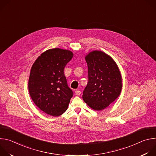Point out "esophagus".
<instances>
[{
	"instance_id": "esophagus-1",
	"label": "esophagus",
	"mask_w": 156,
	"mask_h": 156,
	"mask_svg": "<svg viewBox=\"0 0 156 156\" xmlns=\"http://www.w3.org/2000/svg\"><path fill=\"white\" fill-rule=\"evenodd\" d=\"M75 93V94H76V96H80V95L81 94V91H79V90H76Z\"/></svg>"
}]
</instances>
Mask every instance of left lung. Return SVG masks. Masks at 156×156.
I'll return each instance as SVG.
<instances>
[{
	"mask_svg": "<svg viewBox=\"0 0 156 156\" xmlns=\"http://www.w3.org/2000/svg\"><path fill=\"white\" fill-rule=\"evenodd\" d=\"M88 83L83 99L90 108L100 111L107 108L120 96L122 75L114 60L101 51H93L85 56Z\"/></svg>",
	"mask_w": 156,
	"mask_h": 156,
	"instance_id": "8db88e82",
	"label": "left lung"
}]
</instances>
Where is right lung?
I'll list each match as a JSON object with an SVG mask.
<instances>
[{"mask_svg": "<svg viewBox=\"0 0 156 156\" xmlns=\"http://www.w3.org/2000/svg\"><path fill=\"white\" fill-rule=\"evenodd\" d=\"M73 53L60 48L44 52L31 69L28 91L35 105L46 114L57 117L68 108L73 92L64 75L65 65Z\"/></svg>", "mask_w": 156, "mask_h": 156, "instance_id": "add662e5", "label": "right lung"}]
</instances>
